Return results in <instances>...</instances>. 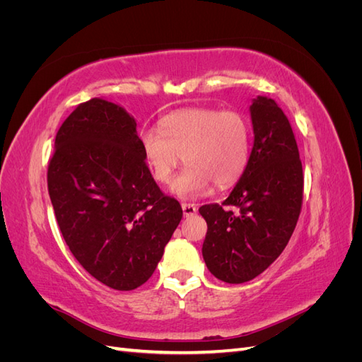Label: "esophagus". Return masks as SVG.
Listing matches in <instances>:
<instances>
[{
  "label": "esophagus",
  "instance_id": "obj_1",
  "mask_svg": "<svg viewBox=\"0 0 362 362\" xmlns=\"http://www.w3.org/2000/svg\"><path fill=\"white\" fill-rule=\"evenodd\" d=\"M181 208H182L184 217L193 216L196 211H198V205H196V204H182V205H181Z\"/></svg>",
  "mask_w": 362,
  "mask_h": 362
}]
</instances>
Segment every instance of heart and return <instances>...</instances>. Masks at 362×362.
Masks as SVG:
<instances>
[{"mask_svg": "<svg viewBox=\"0 0 362 362\" xmlns=\"http://www.w3.org/2000/svg\"><path fill=\"white\" fill-rule=\"evenodd\" d=\"M158 129H144L140 152L156 181L168 184L184 160L187 166L172 182V193L193 199L214 182L225 189L245 172L250 156V128L234 110L185 108L163 117Z\"/></svg>", "mask_w": 362, "mask_h": 362, "instance_id": "heart-1", "label": "heart"}]
</instances>
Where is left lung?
<instances>
[{"label":"left lung","instance_id":"obj_1","mask_svg":"<svg viewBox=\"0 0 362 362\" xmlns=\"http://www.w3.org/2000/svg\"><path fill=\"white\" fill-rule=\"evenodd\" d=\"M254 146L247 166L228 198L199 208L206 222L202 257L228 284L247 282L286 249L300 214L303 173L287 116L267 96L249 107ZM223 206H238L234 214Z\"/></svg>","mask_w":362,"mask_h":362}]
</instances>
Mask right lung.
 <instances>
[{"label": "right lung", "mask_w": 362, "mask_h": 362, "mask_svg": "<svg viewBox=\"0 0 362 362\" xmlns=\"http://www.w3.org/2000/svg\"><path fill=\"white\" fill-rule=\"evenodd\" d=\"M136 127L122 105L92 98L60 127L48 166L64 242L95 279L120 291L152 276L182 217L152 178Z\"/></svg>", "instance_id": "right-lung-1"}]
</instances>
